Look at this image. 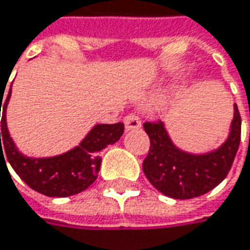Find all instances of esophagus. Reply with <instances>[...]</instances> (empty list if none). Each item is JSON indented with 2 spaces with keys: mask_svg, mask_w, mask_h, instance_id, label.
<instances>
[{
  "mask_svg": "<svg viewBox=\"0 0 250 250\" xmlns=\"http://www.w3.org/2000/svg\"><path fill=\"white\" fill-rule=\"evenodd\" d=\"M125 130H136L141 127V122L136 114H127L125 117Z\"/></svg>",
  "mask_w": 250,
  "mask_h": 250,
  "instance_id": "esophagus-1",
  "label": "esophagus"
}]
</instances>
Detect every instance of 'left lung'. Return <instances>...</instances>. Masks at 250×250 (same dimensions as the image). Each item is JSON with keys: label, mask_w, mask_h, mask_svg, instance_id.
Instances as JSON below:
<instances>
[{"label": "left lung", "mask_w": 250, "mask_h": 250, "mask_svg": "<svg viewBox=\"0 0 250 250\" xmlns=\"http://www.w3.org/2000/svg\"><path fill=\"white\" fill-rule=\"evenodd\" d=\"M233 120L227 141L205 154L180 150L169 139L163 122H146L150 150L143 161L147 180L169 198L189 199L204 195L222 183L228 175L241 143V114L233 106Z\"/></svg>", "instance_id": "8db88e82"}]
</instances>
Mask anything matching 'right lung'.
Instances as JSON below:
<instances>
[{"label":"right lung","instance_id":"obj_1","mask_svg":"<svg viewBox=\"0 0 250 250\" xmlns=\"http://www.w3.org/2000/svg\"><path fill=\"white\" fill-rule=\"evenodd\" d=\"M12 86V84H11ZM0 96L2 107L0 133V158L11 164L23 183L46 197H70L84 191L97 178L102 158L99 153L109 144H114L123 136L125 125H96L79 146L66 153L46 158H32L21 154L9 136L7 127V106L11 89L5 102ZM4 104L2 105V103ZM7 164V163H5Z\"/></svg>","mask_w":250,"mask_h":250}]
</instances>
